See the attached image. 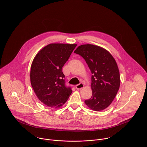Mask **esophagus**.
<instances>
[{
  "label": "esophagus",
  "instance_id": "34e87169",
  "mask_svg": "<svg viewBox=\"0 0 147 147\" xmlns=\"http://www.w3.org/2000/svg\"><path fill=\"white\" fill-rule=\"evenodd\" d=\"M75 87H76V88L77 89H82L84 87V84H83L82 83H80L76 85L75 86Z\"/></svg>",
  "mask_w": 147,
  "mask_h": 147
}]
</instances>
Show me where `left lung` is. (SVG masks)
Instances as JSON below:
<instances>
[{"mask_svg":"<svg viewBox=\"0 0 147 147\" xmlns=\"http://www.w3.org/2000/svg\"><path fill=\"white\" fill-rule=\"evenodd\" d=\"M82 57L92 72V96L85 103L94 111L103 110L114 99L120 86L119 71L115 60L106 50L86 44L74 51Z\"/></svg>","mask_w":147,"mask_h":147,"instance_id":"obj_1","label":"left lung"}]
</instances>
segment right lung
<instances>
[{
  "label": "right lung",
  "mask_w": 147,
  "mask_h": 147,
  "mask_svg": "<svg viewBox=\"0 0 147 147\" xmlns=\"http://www.w3.org/2000/svg\"><path fill=\"white\" fill-rule=\"evenodd\" d=\"M76 44L51 43L36 55L31 65L30 83L38 98L49 107H60L72 90L65 85L62 67Z\"/></svg>",
  "instance_id": "1"
}]
</instances>
